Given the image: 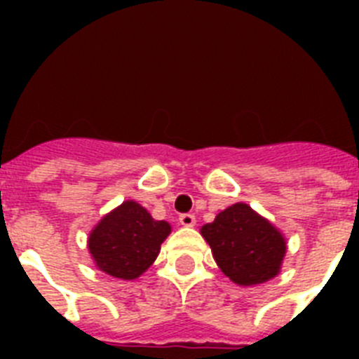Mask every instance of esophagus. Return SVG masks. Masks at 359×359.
Instances as JSON below:
<instances>
[{
  "mask_svg": "<svg viewBox=\"0 0 359 359\" xmlns=\"http://www.w3.org/2000/svg\"><path fill=\"white\" fill-rule=\"evenodd\" d=\"M180 223H182L183 226H194L196 215L194 214H182L180 215Z\"/></svg>",
  "mask_w": 359,
  "mask_h": 359,
  "instance_id": "34e87169",
  "label": "esophagus"
}]
</instances>
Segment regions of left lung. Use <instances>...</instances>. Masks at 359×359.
<instances>
[{"label":"left lung","instance_id":"1","mask_svg":"<svg viewBox=\"0 0 359 359\" xmlns=\"http://www.w3.org/2000/svg\"><path fill=\"white\" fill-rule=\"evenodd\" d=\"M214 259L230 280L253 286L278 273L286 253L280 231L255 214L248 205L236 203L201 228Z\"/></svg>","mask_w":359,"mask_h":359}]
</instances>
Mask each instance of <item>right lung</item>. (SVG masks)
Returning <instances> with one entry per match:
<instances>
[{"label": "right lung", "instance_id": "1", "mask_svg": "<svg viewBox=\"0 0 359 359\" xmlns=\"http://www.w3.org/2000/svg\"><path fill=\"white\" fill-rule=\"evenodd\" d=\"M169 233V223L154 221L136 201H123L95 226L88 248L102 271L133 280L154 262Z\"/></svg>", "mask_w": 359, "mask_h": 359}]
</instances>
